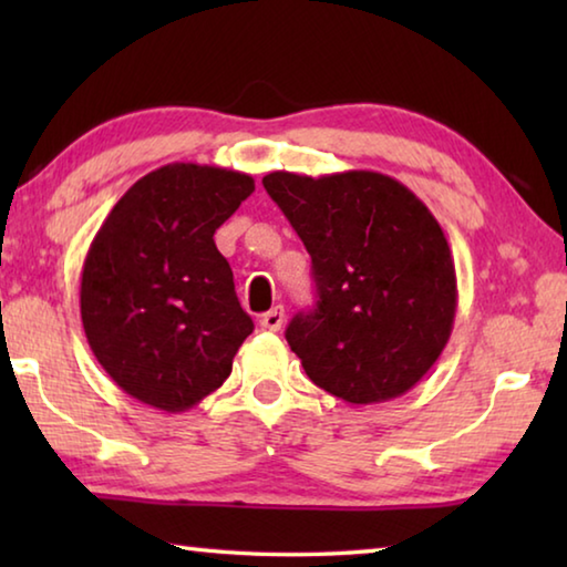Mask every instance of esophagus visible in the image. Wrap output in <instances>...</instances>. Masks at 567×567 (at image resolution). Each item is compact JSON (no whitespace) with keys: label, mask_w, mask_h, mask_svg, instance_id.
<instances>
[{"label":"esophagus","mask_w":567,"mask_h":567,"mask_svg":"<svg viewBox=\"0 0 567 567\" xmlns=\"http://www.w3.org/2000/svg\"><path fill=\"white\" fill-rule=\"evenodd\" d=\"M282 322H285V310H282L280 305L272 307L270 312H265L262 318H260V324H262V328H265V330H270V332H277V330H280V328H282Z\"/></svg>","instance_id":"obj_1"}]
</instances>
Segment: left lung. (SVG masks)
<instances>
[{
  "mask_svg": "<svg viewBox=\"0 0 567 567\" xmlns=\"http://www.w3.org/2000/svg\"><path fill=\"white\" fill-rule=\"evenodd\" d=\"M262 185L312 257L318 307L285 332L307 378L350 405L405 395L453 332L457 277L443 227L382 172L280 169Z\"/></svg>",
  "mask_w": 567,
  "mask_h": 567,
  "instance_id": "1",
  "label": "left lung"
}]
</instances>
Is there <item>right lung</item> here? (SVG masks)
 I'll return each mask as SVG.
<instances>
[{
	"mask_svg": "<svg viewBox=\"0 0 567 567\" xmlns=\"http://www.w3.org/2000/svg\"><path fill=\"white\" fill-rule=\"evenodd\" d=\"M255 192L245 172L172 162L124 192L82 267L94 358L134 400L185 412L223 385L252 320L217 227Z\"/></svg>",
	"mask_w": 567,
	"mask_h": 567,
	"instance_id": "right-lung-1",
	"label": "right lung"
}]
</instances>
